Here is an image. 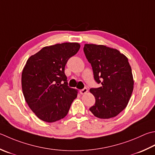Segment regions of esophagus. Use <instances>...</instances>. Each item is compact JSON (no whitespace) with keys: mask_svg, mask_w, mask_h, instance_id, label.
<instances>
[{"mask_svg":"<svg viewBox=\"0 0 155 155\" xmlns=\"http://www.w3.org/2000/svg\"><path fill=\"white\" fill-rule=\"evenodd\" d=\"M87 91H88L87 88V87H84V89H81V90L80 91V93H81V94H82V95H84V94L87 93Z\"/></svg>","mask_w":155,"mask_h":155,"instance_id":"obj_1","label":"esophagus"}]
</instances>
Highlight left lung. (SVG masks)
<instances>
[{
	"label": "left lung",
	"instance_id": "obj_1",
	"mask_svg": "<svg viewBox=\"0 0 155 155\" xmlns=\"http://www.w3.org/2000/svg\"><path fill=\"white\" fill-rule=\"evenodd\" d=\"M83 51L91 64L94 79L102 84L90 89L95 104L89 110L101 119L116 117L126 107L134 88L128 60L120 51L103 45L85 44Z\"/></svg>",
	"mask_w": 155,
	"mask_h": 155
}]
</instances>
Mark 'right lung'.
I'll return each instance as SVG.
<instances>
[{"instance_id": "obj_1", "label": "right lung", "mask_w": 155, "mask_h": 155, "mask_svg": "<svg viewBox=\"0 0 155 155\" xmlns=\"http://www.w3.org/2000/svg\"><path fill=\"white\" fill-rule=\"evenodd\" d=\"M80 49L78 43L58 44L29 57L21 75L24 97L37 117L54 122L67 115L77 91L68 86L64 73L68 59Z\"/></svg>"}]
</instances>
